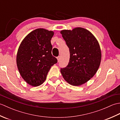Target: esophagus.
<instances>
[{"label":"esophagus","instance_id":"esophagus-1","mask_svg":"<svg viewBox=\"0 0 120 120\" xmlns=\"http://www.w3.org/2000/svg\"><path fill=\"white\" fill-rule=\"evenodd\" d=\"M57 60H58V62L60 61V56H58V57H57Z\"/></svg>","mask_w":120,"mask_h":120}]
</instances>
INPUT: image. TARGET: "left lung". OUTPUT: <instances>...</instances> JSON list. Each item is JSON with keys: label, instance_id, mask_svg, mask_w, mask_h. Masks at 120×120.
<instances>
[{"label": "left lung", "instance_id": "left-lung-1", "mask_svg": "<svg viewBox=\"0 0 120 120\" xmlns=\"http://www.w3.org/2000/svg\"><path fill=\"white\" fill-rule=\"evenodd\" d=\"M69 48L70 58L61 73L70 85L79 86L87 82L98 71L101 61V50L95 37L81 27L60 32Z\"/></svg>", "mask_w": 120, "mask_h": 120}]
</instances>
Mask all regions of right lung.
<instances>
[{"mask_svg": "<svg viewBox=\"0 0 120 120\" xmlns=\"http://www.w3.org/2000/svg\"><path fill=\"white\" fill-rule=\"evenodd\" d=\"M53 34L52 31L35 29L24 38L18 49V70L24 80L33 86L42 85L51 67L57 63L52 54L50 40Z\"/></svg>", "mask_w": 120, "mask_h": 120, "instance_id": "add662e5", "label": "right lung"}]
</instances>
